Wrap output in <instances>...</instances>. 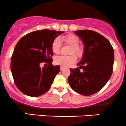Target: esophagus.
<instances>
[{
  "mask_svg": "<svg viewBox=\"0 0 126 126\" xmlns=\"http://www.w3.org/2000/svg\"><path fill=\"white\" fill-rule=\"evenodd\" d=\"M60 69H61V70H63L64 69V67H63V66H61V67H60Z\"/></svg>",
  "mask_w": 126,
  "mask_h": 126,
  "instance_id": "1",
  "label": "esophagus"
}]
</instances>
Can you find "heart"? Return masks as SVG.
<instances>
[{
	"instance_id": "heart-1",
	"label": "heart",
	"mask_w": 126,
	"mask_h": 126,
	"mask_svg": "<svg viewBox=\"0 0 126 126\" xmlns=\"http://www.w3.org/2000/svg\"><path fill=\"white\" fill-rule=\"evenodd\" d=\"M65 43L68 45L70 46V48L68 53V56H60L54 58V62L56 65L63 66V67H68L73 63L77 60V56L78 58H81L84 53V48L83 46L79 45V38L74 35L70 34L64 36L63 38ZM61 42L59 38H56L53 40L51 45L52 51L55 54H58L60 51ZM73 53L76 54L74 55Z\"/></svg>"
}]
</instances>
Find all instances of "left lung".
<instances>
[{"label": "left lung", "instance_id": "8db88e82", "mask_svg": "<svg viewBox=\"0 0 126 126\" xmlns=\"http://www.w3.org/2000/svg\"><path fill=\"white\" fill-rule=\"evenodd\" d=\"M75 33L81 39L84 53L78 67L70 68L68 82L77 93L93 95L104 88L111 76L114 50L109 41L95 31L79 30Z\"/></svg>", "mask_w": 126, "mask_h": 126}]
</instances>
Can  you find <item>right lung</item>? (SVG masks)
Listing matches in <instances>:
<instances>
[{
  "label": "right lung",
  "instance_id": "add662e5",
  "mask_svg": "<svg viewBox=\"0 0 126 126\" xmlns=\"http://www.w3.org/2000/svg\"><path fill=\"white\" fill-rule=\"evenodd\" d=\"M63 33L48 29L33 31L22 37L15 46L11 71L16 86L23 94L38 97L49 89L60 71L59 65H52L51 45ZM43 62L48 66L42 69L40 65Z\"/></svg>",
  "mask_w": 126,
  "mask_h": 126
}]
</instances>
